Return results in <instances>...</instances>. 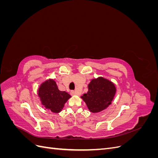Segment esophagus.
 <instances>
[{"instance_id":"obj_1","label":"esophagus","mask_w":158,"mask_h":158,"mask_svg":"<svg viewBox=\"0 0 158 158\" xmlns=\"http://www.w3.org/2000/svg\"><path fill=\"white\" fill-rule=\"evenodd\" d=\"M71 94L73 95H78V93L76 92V91H72L71 92Z\"/></svg>"}]
</instances>
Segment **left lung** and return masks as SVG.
Masks as SVG:
<instances>
[{"instance_id":"obj_1","label":"left lung","mask_w":158,"mask_h":158,"mask_svg":"<svg viewBox=\"0 0 158 158\" xmlns=\"http://www.w3.org/2000/svg\"><path fill=\"white\" fill-rule=\"evenodd\" d=\"M88 92L82 97L92 113H99L111 105L116 93L114 84L107 79L99 77L88 84Z\"/></svg>"}]
</instances>
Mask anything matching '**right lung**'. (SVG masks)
I'll list each match as a JSON object with an SVG mask.
<instances>
[{"mask_svg":"<svg viewBox=\"0 0 158 158\" xmlns=\"http://www.w3.org/2000/svg\"><path fill=\"white\" fill-rule=\"evenodd\" d=\"M38 96L41 104L47 109L52 113H58L62 111L71 95L67 92L60 91L55 81L49 79L40 85L38 89Z\"/></svg>","mask_w":158,"mask_h":158,"instance_id":"obj_1","label":"right lung"}]
</instances>
